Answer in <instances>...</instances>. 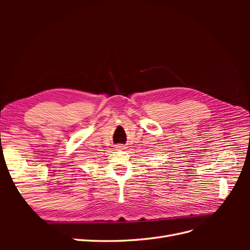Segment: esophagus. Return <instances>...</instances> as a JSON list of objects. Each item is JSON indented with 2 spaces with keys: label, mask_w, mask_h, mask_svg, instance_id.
Returning <instances> with one entry per match:
<instances>
[{
  "label": "esophagus",
  "mask_w": 250,
  "mask_h": 250,
  "mask_svg": "<svg viewBox=\"0 0 250 250\" xmlns=\"http://www.w3.org/2000/svg\"><path fill=\"white\" fill-rule=\"evenodd\" d=\"M116 148H118V149H123V148H124V146H123V145H117V146H116Z\"/></svg>",
  "instance_id": "34e87169"
}]
</instances>
